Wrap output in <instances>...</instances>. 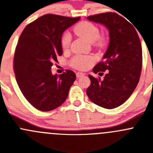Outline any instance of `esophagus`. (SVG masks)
<instances>
[{"mask_svg":"<svg viewBox=\"0 0 153 153\" xmlns=\"http://www.w3.org/2000/svg\"><path fill=\"white\" fill-rule=\"evenodd\" d=\"M84 75H85V74L84 73H83V72H77L76 73V76H77V78H80V77H83V76H84Z\"/></svg>","mask_w":153,"mask_h":153,"instance_id":"1","label":"esophagus"}]
</instances>
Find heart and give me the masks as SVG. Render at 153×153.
Instances as JSON below:
<instances>
[{"label": "heart", "instance_id": "1", "mask_svg": "<svg viewBox=\"0 0 153 153\" xmlns=\"http://www.w3.org/2000/svg\"><path fill=\"white\" fill-rule=\"evenodd\" d=\"M74 32L78 36L81 37L89 43H93L99 38V29L93 24L88 21H83L77 24L73 28ZM71 42V35L69 32H65L61 38V46L63 49H67L69 48ZM101 43V41H99ZM93 62V58L88 55H75L71 59L69 64L71 67L77 69H88L91 67Z\"/></svg>", "mask_w": 153, "mask_h": 153}]
</instances>
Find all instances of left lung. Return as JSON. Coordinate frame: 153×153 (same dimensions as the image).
<instances>
[{
  "mask_svg": "<svg viewBox=\"0 0 153 153\" xmlns=\"http://www.w3.org/2000/svg\"><path fill=\"white\" fill-rule=\"evenodd\" d=\"M87 19L105 26L109 44L103 61L92 69L95 74L106 71L104 80L89 75L86 94L94 104L114 109L124 104L138 84L142 69L141 41L134 25L115 12L91 15Z\"/></svg>",
  "mask_w": 153,
  "mask_h": 153,
  "instance_id": "1",
  "label": "left lung"
}]
</instances>
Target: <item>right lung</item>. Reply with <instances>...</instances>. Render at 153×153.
<instances>
[{"mask_svg":"<svg viewBox=\"0 0 153 153\" xmlns=\"http://www.w3.org/2000/svg\"><path fill=\"white\" fill-rule=\"evenodd\" d=\"M80 18L47 14L28 24L20 36L14 56L15 78L26 99L38 110L61 106L75 81L72 70L52 75L51 68L63 54V32Z\"/></svg>","mask_w":153,"mask_h":153,"instance_id":"obj_1","label":"right lung"}]
</instances>
